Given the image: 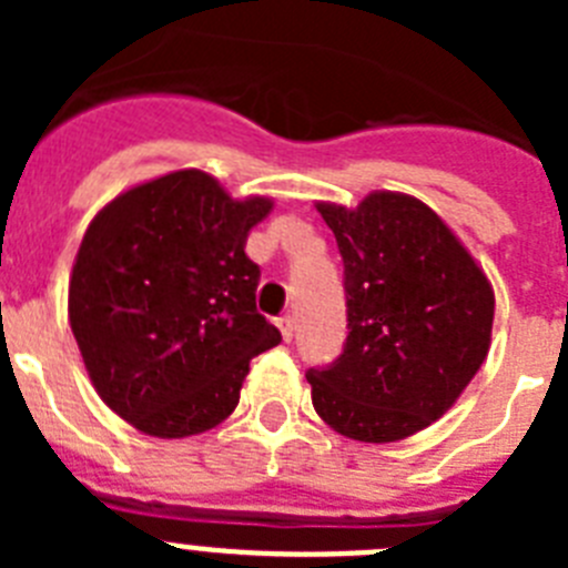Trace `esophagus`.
<instances>
[{
	"label": "esophagus",
	"mask_w": 568,
	"mask_h": 568,
	"mask_svg": "<svg viewBox=\"0 0 568 568\" xmlns=\"http://www.w3.org/2000/svg\"><path fill=\"white\" fill-rule=\"evenodd\" d=\"M275 327H278L281 338H284V341H290V338H293V329H295V321H293V315H281V318H275Z\"/></svg>",
	"instance_id": "obj_1"
}]
</instances>
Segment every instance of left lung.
Here are the masks:
<instances>
[{
    "mask_svg": "<svg viewBox=\"0 0 568 568\" xmlns=\"http://www.w3.org/2000/svg\"><path fill=\"white\" fill-rule=\"evenodd\" d=\"M344 258V353L310 369L318 418L344 438L393 444L453 409L486 361L495 290L449 224L415 195L358 207L315 202Z\"/></svg>",
    "mask_w": 568,
    "mask_h": 568,
    "instance_id": "left-lung-1",
    "label": "left lung"
}]
</instances>
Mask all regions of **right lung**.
I'll return each instance as SVG.
<instances>
[{
    "label": "right lung",
    "instance_id": "1",
    "mask_svg": "<svg viewBox=\"0 0 568 568\" xmlns=\"http://www.w3.org/2000/svg\"><path fill=\"white\" fill-rule=\"evenodd\" d=\"M270 195L233 199L204 170L133 184L84 230L68 321L99 398L153 438H187L239 406L250 361L281 344L255 310L247 233Z\"/></svg>",
    "mask_w": 568,
    "mask_h": 568
}]
</instances>
